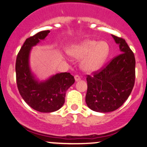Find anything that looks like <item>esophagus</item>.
<instances>
[{
	"mask_svg": "<svg viewBox=\"0 0 147 147\" xmlns=\"http://www.w3.org/2000/svg\"><path fill=\"white\" fill-rule=\"evenodd\" d=\"M75 79L76 82H78V81H79L81 79V77L78 75H76L75 76Z\"/></svg>",
	"mask_w": 147,
	"mask_h": 147,
	"instance_id": "obj_1",
	"label": "esophagus"
}]
</instances>
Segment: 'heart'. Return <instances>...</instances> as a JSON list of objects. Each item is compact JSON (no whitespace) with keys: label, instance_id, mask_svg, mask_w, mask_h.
I'll return each mask as SVG.
<instances>
[{"label":"heart","instance_id":"b5f03b06","mask_svg":"<svg viewBox=\"0 0 147 147\" xmlns=\"http://www.w3.org/2000/svg\"><path fill=\"white\" fill-rule=\"evenodd\" d=\"M110 48L106 41L86 39L70 50V55L77 59H84L82 67L88 72H95L102 67L108 58Z\"/></svg>","mask_w":147,"mask_h":147}]
</instances>
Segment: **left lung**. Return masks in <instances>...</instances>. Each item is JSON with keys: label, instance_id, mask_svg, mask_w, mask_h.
Returning a JSON list of instances; mask_svg holds the SVG:
<instances>
[{"label": "left lung", "instance_id": "obj_1", "mask_svg": "<svg viewBox=\"0 0 147 147\" xmlns=\"http://www.w3.org/2000/svg\"><path fill=\"white\" fill-rule=\"evenodd\" d=\"M112 36L119 44L121 54L86 77V102L96 112L108 113L119 109L129 97L135 84L134 54L124 38Z\"/></svg>", "mask_w": 147, "mask_h": 147}]
</instances>
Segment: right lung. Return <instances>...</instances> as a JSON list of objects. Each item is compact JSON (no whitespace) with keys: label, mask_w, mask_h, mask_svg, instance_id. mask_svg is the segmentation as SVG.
Listing matches in <instances>:
<instances>
[{"label":"right lung","mask_w":147,"mask_h":147,"mask_svg":"<svg viewBox=\"0 0 147 147\" xmlns=\"http://www.w3.org/2000/svg\"><path fill=\"white\" fill-rule=\"evenodd\" d=\"M48 33L49 30L41 31L27 38L16 61V84L20 95L30 107L42 113L59 110L65 102L66 90L75 82L70 72L57 74L41 83L35 80L32 75L28 63L30 50L44 39Z\"/></svg>","instance_id":"1"}]
</instances>
